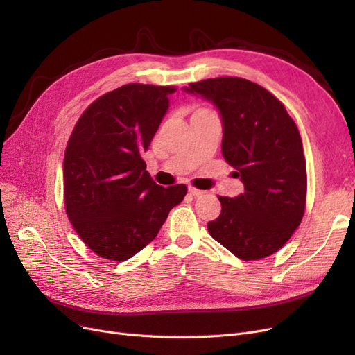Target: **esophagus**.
<instances>
[{
  "mask_svg": "<svg viewBox=\"0 0 355 355\" xmlns=\"http://www.w3.org/2000/svg\"><path fill=\"white\" fill-rule=\"evenodd\" d=\"M188 192H189V194H191V196H194V197H197V196H201V194H202V191H201V189H197V188H192V187H189Z\"/></svg>",
  "mask_w": 355,
  "mask_h": 355,
  "instance_id": "obj_1",
  "label": "esophagus"
}]
</instances>
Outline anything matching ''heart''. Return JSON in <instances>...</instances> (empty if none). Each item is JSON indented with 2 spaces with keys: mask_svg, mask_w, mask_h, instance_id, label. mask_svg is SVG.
<instances>
[{
  "mask_svg": "<svg viewBox=\"0 0 355 355\" xmlns=\"http://www.w3.org/2000/svg\"><path fill=\"white\" fill-rule=\"evenodd\" d=\"M196 111H198V110H196Z\"/></svg>",
  "mask_w": 355,
  "mask_h": 355,
  "instance_id": "obj_1",
  "label": "heart"
}]
</instances>
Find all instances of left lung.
Instances as JSON below:
<instances>
[{
	"label": "left lung",
	"mask_w": 355,
	"mask_h": 355,
	"mask_svg": "<svg viewBox=\"0 0 355 355\" xmlns=\"http://www.w3.org/2000/svg\"><path fill=\"white\" fill-rule=\"evenodd\" d=\"M184 90L216 105L223 158L244 184L239 197H218L222 210L207 223L210 235L243 261L271 256L305 213L306 161L295 121L272 93L244 78H209Z\"/></svg>",
	"instance_id": "left-lung-1"
}]
</instances>
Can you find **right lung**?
Instances as JSON below:
<instances>
[{
    "label": "right lung",
    "instance_id": "add662e5",
    "mask_svg": "<svg viewBox=\"0 0 355 355\" xmlns=\"http://www.w3.org/2000/svg\"><path fill=\"white\" fill-rule=\"evenodd\" d=\"M173 85L132 83L85 110L63 158V201L84 244L123 262L151 243L185 185L159 187L142 158L168 110Z\"/></svg>",
    "mask_w": 355,
    "mask_h": 355
}]
</instances>
